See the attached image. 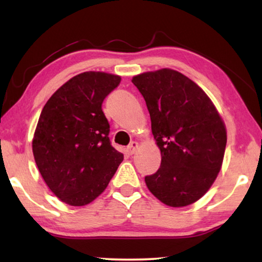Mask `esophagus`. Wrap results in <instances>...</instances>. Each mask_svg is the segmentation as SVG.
<instances>
[{"label": "esophagus", "mask_w": 262, "mask_h": 262, "mask_svg": "<svg viewBox=\"0 0 262 262\" xmlns=\"http://www.w3.org/2000/svg\"><path fill=\"white\" fill-rule=\"evenodd\" d=\"M137 148H139V143H137V142H132V143H130L129 145H128V148H127L128 154L133 155V154H134V152L136 151Z\"/></svg>", "instance_id": "34e87169"}]
</instances>
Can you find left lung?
Listing matches in <instances>:
<instances>
[{
    "instance_id": "1",
    "label": "left lung",
    "mask_w": 262,
    "mask_h": 262,
    "mask_svg": "<svg viewBox=\"0 0 262 262\" xmlns=\"http://www.w3.org/2000/svg\"><path fill=\"white\" fill-rule=\"evenodd\" d=\"M132 82L147 104L162 154L161 167L145 177V184L167 206L192 205L221 170L227 145L224 122L206 92L179 72L143 73Z\"/></svg>"
}]
</instances>
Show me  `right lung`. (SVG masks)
Here are the masks:
<instances>
[{
    "label": "right lung",
    "instance_id": "1",
    "mask_svg": "<svg viewBox=\"0 0 262 262\" xmlns=\"http://www.w3.org/2000/svg\"><path fill=\"white\" fill-rule=\"evenodd\" d=\"M120 81L101 72L76 75L53 94L39 117L32 141L35 164L52 192L69 206L99 196L122 162L101 110Z\"/></svg>",
    "mask_w": 262,
    "mask_h": 262
}]
</instances>
